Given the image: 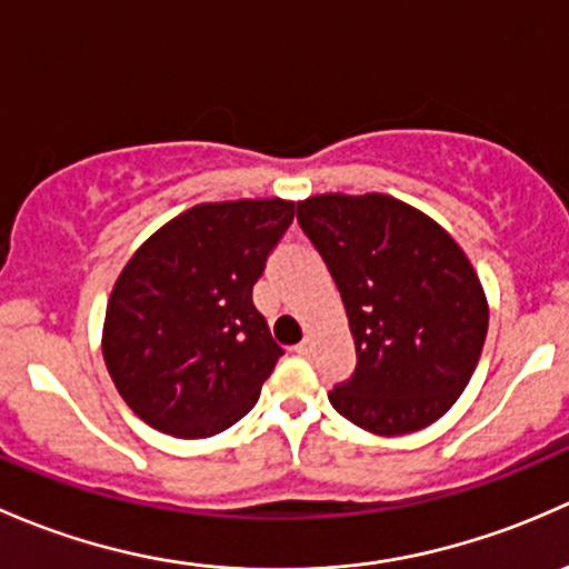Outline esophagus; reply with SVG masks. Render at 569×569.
<instances>
[{
    "label": "esophagus",
    "instance_id": "obj_1",
    "mask_svg": "<svg viewBox=\"0 0 569 569\" xmlns=\"http://www.w3.org/2000/svg\"><path fill=\"white\" fill-rule=\"evenodd\" d=\"M292 350H296L298 356H312V350H315V342H312V339H309V337H303L301 342H298L296 348H292Z\"/></svg>",
    "mask_w": 569,
    "mask_h": 569
}]
</instances>
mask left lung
I'll return each instance as SVG.
<instances>
[{"instance_id": "left-lung-1", "label": "left lung", "mask_w": 569, "mask_h": 569, "mask_svg": "<svg viewBox=\"0 0 569 569\" xmlns=\"http://www.w3.org/2000/svg\"><path fill=\"white\" fill-rule=\"evenodd\" d=\"M296 216L342 292L356 339L353 375L328 391L333 411L375 436L441 419L488 337V301L460 246L386 194L309 197Z\"/></svg>"}]
</instances>
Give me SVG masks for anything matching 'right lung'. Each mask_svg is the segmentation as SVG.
<instances>
[{"label": "right lung", "instance_id": "obj_1", "mask_svg": "<svg viewBox=\"0 0 569 569\" xmlns=\"http://www.w3.org/2000/svg\"><path fill=\"white\" fill-rule=\"evenodd\" d=\"M292 216L284 199L197 204L128 260L107 307L103 359L139 419L208 438L254 408L284 350L251 287Z\"/></svg>", "mask_w": 569, "mask_h": 569}]
</instances>
